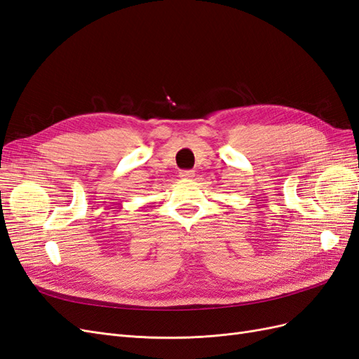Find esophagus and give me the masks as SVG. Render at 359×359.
Segmentation results:
<instances>
[{"mask_svg":"<svg viewBox=\"0 0 359 359\" xmlns=\"http://www.w3.org/2000/svg\"><path fill=\"white\" fill-rule=\"evenodd\" d=\"M193 175H194V172H193V170H182V172H180V177H181V178H184V180L193 178Z\"/></svg>","mask_w":359,"mask_h":359,"instance_id":"34e87169","label":"esophagus"}]
</instances>
